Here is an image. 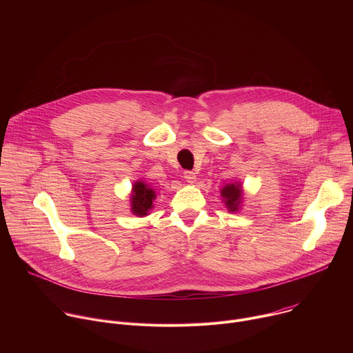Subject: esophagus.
Wrapping results in <instances>:
<instances>
[{
	"mask_svg": "<svg viewBox=\"0 0 353 353\" xmlns=\"http://www.w3.org/2000/svg\"><path fill=\"white\" fill-rule=\"evenodd\" d=\"M184 180L188 183V184H194L195 181H196V176H195V173L194 172H184Z\"/></svg>",
	"mask_w": 353,
	"mask_h": 353,
	"instance_id": "34e87169",
	"label": "esophagus"
}]
</instances>
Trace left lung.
<instances>
[{
  "label": "left lung",
  "mask_w": 353,
  "mask_h": 353,
  "mask_svg": "<svg viewBox=\"0 0 353 353\" xmlns=\"http://www.w3.org/2000/svg\"><path fill=\"white\" fill-rule=\"evenodd\" d=\"M222 203L226 205L229 212H239L243 204V187L240 181H232L221 188Z\"/></svg>",
  "instance_id": "obj_1"
}]
</instances>
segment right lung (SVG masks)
Wrapping results in <instances>:
<instances>
[{
    "label": "right lung",
    "mask_w": 353,
    "mask_h": 353,
    "mask_svg": "<svg viewBox=\"0 0 353 353\" xmlns=\"http://www.w3.org/2000/svg\"><path fill=\"white\" fill-rule=\"evenodd\" d=\"M154 199H157V190L146 184L143 180H137L132 184L131 195H130V211L135 216H146L154 208Z\"/></svg>",
    "instance_id": "1"
}]
</instances>
